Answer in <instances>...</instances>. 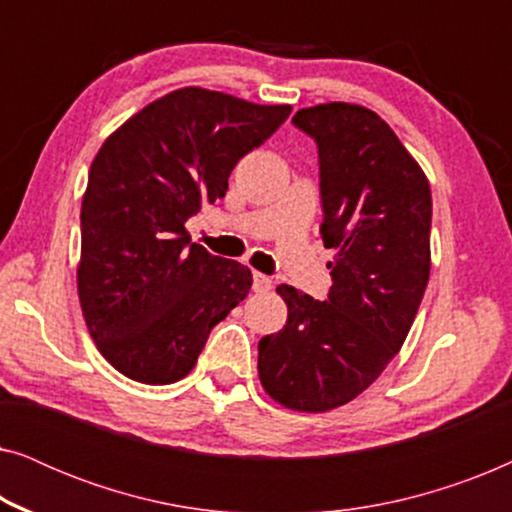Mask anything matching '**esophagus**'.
I'll return each mask as SVG.
<instances>
[{"label":"esophagus","instance_id":"1","mask_svg":"<svg viewBox=\"0 0 512 512\" xmlns=\"http://www.w3.org/2000/svg\"><path fill=\"white\" fill-rule=\"evenodd\" d=\"M272 289V279L268 275H261V272H254V291L265 293Z\"/></svg>","mask_w":512,"mask_h":512}]
</instances>
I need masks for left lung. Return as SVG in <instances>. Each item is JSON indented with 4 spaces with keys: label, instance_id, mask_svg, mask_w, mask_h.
<instances>
[{
    "label": "left lung",
    "instance_id": "left-lung-1",
    "mask_svg": "<svg viewBox=\"0 0 512 512\" xmlns=\"http://www.w3.org/2000/svg\"><path fill=\"white\" fill-rule=\"evenodd\" d=\"M293 123L319 146L333 286L326 300L277 286L289 317L258 342V377L284 408L328 412L366 391L408 338L429 284L431 188L396 132L361 104L298 109Z\"/></svg>",
    "mask_w": 512,
    "mask_h": 512
}]
</instances>
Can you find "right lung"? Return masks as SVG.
Returning a JSON list of instances; mask_svg holds the SVG:
<instances>
[{"label":"right lung","instance_id":"1","mask_svg":"<svg viewBox=\"0 0 512 512\" xmlns=\"http://www.w3.org/2000/svg\"><path fill=\"white\" fill-rule=\"evenodd\" d=\"M289 114V104L188 86L104 139L81 202L76 286L88 331L118 373L181 380L209 331L247 298V265L191 244L184 223L226 195L233 167Z\"/></svg>","mask_w":512,"mask_h":512}]
</instances>
